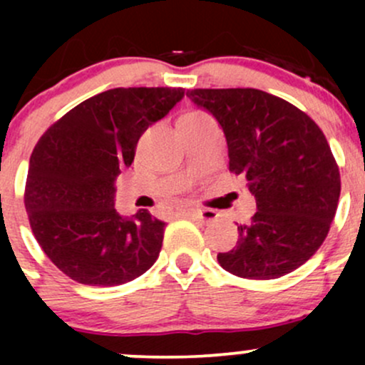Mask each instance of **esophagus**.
Wrapping results in <instances>:
<instances>
[{"label":"esophagus","instance_id":"esophagus-1","mask_svg":"<svg viewBox=\"0 0 365 365\" xmlns=\"http://www.w3.org/2000/svg\"><path fill=\"white\" fill-rule=\"evenodd\" d=\"M180 215L197 217V220L202 221V223H211V221H215L217 216L215 211H211V209H182Z\"/></svg>","mask_w":365,"mask_h":365}]
</instances>
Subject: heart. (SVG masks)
I'll list each match as a JSON object with an SVG mask.
<instances>
[{
    "instance_id": "obj_1",
    "label": "heart",
    "mask_w": 365,
    "mask_h": 365,
    "mask_svg": "<svg viewBox=\"0 0 365 365\" xmlns=\"http://www.w3.org/2000/svg\"><path fill=\"white\" fill-rule=\"evenodd\" d=\"M204 116H207V115H204V113H200V111H187L180 116V120H197V118H204Z\"/></svg>"
}]
</instances>
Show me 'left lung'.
<instances>
[{
	"label": "left lung",
	"instance_id": "obj_1",
	"mask_svg": "<svg viewBox=\"0 0 365 365\" xmlns=\"http://www.w3.org/2000/svg\"><path fill=\"white\" fill-rule=\"evenodd\" d=\"M187 98L215 116L230 171L245 175L257 212L238 225V242L217 254L247 279L284 276L316 254L340 199V170L322 130L299 108L259 89H194Z\"/></svg>",
	"mask_w": 365,
	"mask_h": 365
}]
</instances>
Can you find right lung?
<instances>
[{
  "instance_id": "right-lung-1",
  "label": "right lung",
  "mask_w": 365,
  "mask_h": 365,
  "mask_svg": "<svg viewBox=\"0 0 365 365\" xmlns=\"http://www.w3.org/2000/svg\"><path fill=\"white\" fill-rule=\"evenodd\" d=\"M178 87H118L70 110L44 132L29 163L24 202L32 233L58 269L82 284L116 287L156 262L165 223L115 209V180L142 133L182 101Z\"/></svg>"
}]
</instances>
